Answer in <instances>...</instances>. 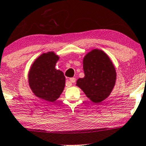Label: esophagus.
Listing matches in <instances>:
<instances>
[{
    "instance_id": "esophagus-1",
    "label": "esophagus",
    "mask_w": 146,
    "mask_h": 146,
    "mask_svg": "<svg viewBox=\"0 0 146 146\" xmlns=\"http://www.w3.org/2000/svg\"><path fill=\"white\" fill-rule=\"evenodd\" d=\"M69 80H70V82H71L73 83V84H74V83L75 82H76V79H75V78H70Z\"/></svg>"
}]
</instances>
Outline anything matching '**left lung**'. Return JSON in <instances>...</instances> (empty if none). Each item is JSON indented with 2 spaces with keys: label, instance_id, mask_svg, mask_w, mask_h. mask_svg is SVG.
I'll return each mask as SVG.
<instances>
[{
  "label": "left lung",
  "instance_id": "obj_1",
  "mask_svg": "<svg viewBox=\"0 0 146 146\" xmlns=\"http://www.w3.org/2000/svg\"><path fill=\"white\" fill-rule=\"evenodd\" d=\"M84 77L76 85L94 103H100L109 96L115 86L117 73L113 62L102 50L93 49L83 59Z\"/></svg>",
  "mask_w": 146,
  "mask_h": 146
}]
</instances>
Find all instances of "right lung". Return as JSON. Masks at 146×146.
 I'll list each match as a JSON object with an SVG mask.
<instances>
[{
    "instance_id": "add662e5",
    "label": "right lung",
    "mask_w": 146,
    "mask_h": 146,
    "mask_svg": "<svg viewBox=\"0 0 146 146\" xmlns=\"http://www.w3.org/2000/svg\"><path fill=\"white\" fill-rule=\"evenodd\" d=\"M59 56L53 51L42 53L32 64L28 81L33 94L46 102H53L60 98L65 86L62 71L55 66Z\"/></svg>"
}]
</instances>
